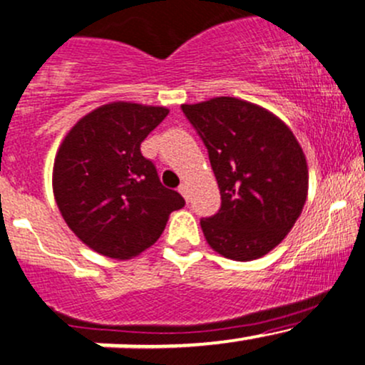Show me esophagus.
Here are the masks:
<instances>
[{"instance_id": "obj_1", "label": "esophagus", "mask_w": 365, "mask_h": 365, "mask_svg": "<svg viewBox=\"0 0 365 365\" xmlns=\"http://www.w3.org/2000/svg\"><path fill=\"white\" fill-rule=\"evenodd\" d=\"M178 192L183 195V197H185V201H189V187H187L185 183H182V185L178 187Z\"/></svg>"}]
</instances>
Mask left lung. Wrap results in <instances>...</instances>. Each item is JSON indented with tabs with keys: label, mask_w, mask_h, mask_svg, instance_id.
Segmentation results:
<instances>
[{
	"label": "left lung",
	"mask_w": 365,
	"mask_h": 365,
	"mask_svg": "<svg viewBox=\"0 0 365 365\" xmlns=\"http://www.w3.org/2000/svg\"><path fill=\"white\" fill-rule=\"evenodd\" d=\"M210 155L222 206L201 220L207 244L225 258L250 262L282 241L308 192L305 154L274 114L234 97L182 106Z\"/></svg>",
	"instance_id": "8db88e82"
}]
</instances>
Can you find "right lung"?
<instances>
[{
    "instance_id": "1",
    "label": "right lung",
    "mask_w": 365,
    "mask_h": 365,
    "mask_svg": "<svg viewBox=\"0 0 365 365\" xmlns=\"http://www.w3.org/2000/svg\"><path fill=\"white\" fill-rule=\"evenodd\" d=\"M166 115L164 107L109 103L79 119L60 145L55 201L71 230L100 255L137 256L161 237L171 211L185 206L140 150Z\"/></svg>"
}]
</instances>
